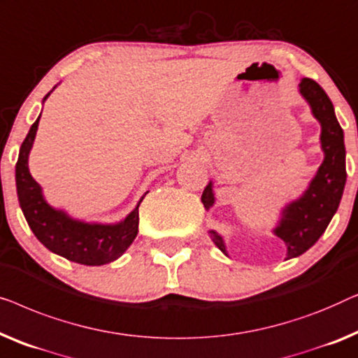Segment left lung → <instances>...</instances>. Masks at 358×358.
<instances>
[{
  "mask_svg": "<svg viewBox=\"0 0 358 358\" xmlns=\"http://www.w3.org/2000/svg\"><path fill=\"white\" fill-rule=\"evenodd\" d=\"M299 92L321 127L320 143L324 157L303 193L280 209L273 229V234L285 243V259L303 255L324 234L339 208L347 180L344 131L337 122L328 94L318 83L308 78L300 80ZM201 201L206 210L215 204L213 180L204 188ZM209 236L214 245L229 256L224 236L215 230H209Z\"/></svg>",
  "mask_w": 358,
  "mask_h": 358,
  "instance_id": "obj_1",
  "label": "left lung"
}]
</instances>
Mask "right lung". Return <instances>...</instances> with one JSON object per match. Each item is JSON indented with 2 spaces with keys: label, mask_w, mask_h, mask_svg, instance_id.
<instances>
[{
  "label": "right lung",
  "mask_w": 358,
  "mask_h": 358,
  "mask_svg": "<svg viewBox=\"0 0 358 358\" xmlns=\"http://www.w3.org/2000/svg\"><path fill=\"white\" fill-rule=\"evenodd\" d=\"M55 87L45 95L43 102ZM40 115L30 127L19 149L16 164V189L24 217L40 243L52 253L84 266L112 263L129 248L138 235L139 204L148 191L127 217L115 224L87 222V220L73 217L66 210L53 208L45 199L42 186L29 172V155L38 129Z\"/></svg>",
  "instance_id": "obj_1"
}]
</instances>
